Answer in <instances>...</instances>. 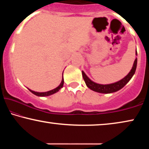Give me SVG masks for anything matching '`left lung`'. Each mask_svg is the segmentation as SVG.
<instances>
[{
    "instance_id": "left-lung-1",
    "label": "left lung",
    "mask_w": 149,
    "mask_h": 149,
    "mask_svg": "<svg viewBox=\"0 0 149 149\" xmlns=\"http://www.w3.org/2000/svg\"><path fill=\"white\" fill-rule=\"evenodd\" d=\"M136 56H137V51L136 50ZM136 66H137V58H136L134 60L133 66L130 71V72L126 75V76L119 81L117 82L111 83V84H99L94 82V81H91L88 77L87 76L86 74L84 72V71L82 70V74L83 79H84L85 84L88 88L91 90L95 91V92H98L101 93H111L113 92L120 90V89L123 88L125 85L130 81V79L132 78L134 74H135Z\"/></svg>"
}]
</instances>
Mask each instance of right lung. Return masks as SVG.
Masks as SVG:
<instances>
[{
    "label": "right lung",
    "mask_w": 149,
    "mask_h": 149,
    "mask_svg": "<svg viewBox=\"0 0 149 149\" xmlns=\"http://www.w3.org/2000/svg\"><path fill=\"white\" fill-rule=\"evenodd\" d=\"M63 85H64V79H63V77H62V81H61L60 84L58 86L56 87V88L52 89V90L46 91V92H37V91H32V90H31V89H29V91H30V92H32L34 95H37V96L45 97V96H49V95H51L54 94V93H57V92H58V91H60V89L61 88H62Z\"/></svg>",
    "instance_id": "obj_1"
}]
</instances>
